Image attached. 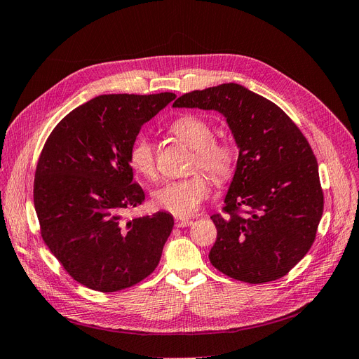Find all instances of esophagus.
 I'll list each match as a JSON object with an SVG mask.
<instances>
[{
    "mask_svg": "<svg viewBox=\"0 0 359 359\" xmlns=\"http://www.w3.org/2000/svg\"><path fill=\"white\" fill-rule=\"evenodd\" d=\"M194 222L192 220H188V219H176V226L177 228H187V226H191Z\"/></svg>",
    "mask_w": 359,
    "mask_h": 359,
    "instance_id": "obj_1",
    "label": "esophagus"
}]
</instances>
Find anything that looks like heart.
<instances>
[{"label": "heart", "instance_id": "1", "mask_svg": "<svg viewBox=\"0 0 359 359\" xmlns=\"http://www.w3.org/2000/svg\"><path fill=\"white\" fill-rule=\"evenodd\" d=\"M170 133L194 151L191 171L203 170L217 182L228 179L233 168V148L223 140L215 139V130L208 121L198 115H182L170 126ZM128 163L137 175L146 180L158 176L156 155L154 144L144 136L133 142L128 152ZM210 182L203 172L180 180H170L154 191V204L168 213L187 217L194 215L210 195Z\"/></svg>", "mask_w": 359, "mask_h": 359}]
</instances>
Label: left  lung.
Masks as SVG:
<instances>
[{"instance_id": "8db88e82", "label": "left lung", "mask_w": 359, "mask_h": 359, "mask_svg": "<svg viewBox=\"0 0 359 359\" xmlns=\"http://www.w3.org/2000/svg\"><path fill=\"white\" fill-rule=\"evenodd\" d=\"M172 106L217 111L240 149L224 216H211V264L248 284L283 278L312 247L324 210L306 137L280 106L235 83L187 93Z\"/></svg>"}]
</instances>
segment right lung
<instances>
[{
  "mask_svg": "<svg viewBox=\"0 0 359 359\" xmlns=\"http://www.w3.org/2000/svg\"><path fill=\"white\" fill-rule=\"evenodd\" d=\"M175 93L103 95L78 106L39 155L34 205L41 236L75 281L100 293L124 290L158 266L175 219L165 211L124 220L144 201L128 152L144 123Z\"/></svg>",
  "mask_w": 359,
  "mask_h": 359,
  "instance_id": "right-lung-1",
  "label": "right lung"
}]
</instances>
